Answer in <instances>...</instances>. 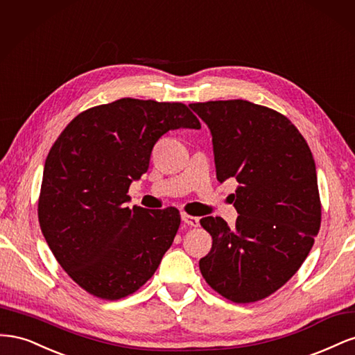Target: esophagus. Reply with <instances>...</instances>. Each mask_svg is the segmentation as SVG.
I'll return each instance as SVG.
<instances>
[{
  "instance_id": "1",
  "label": "esophagus",
  "mask_w": 355,
  "mask_h": 355,
  "mask_svg": "<svg viewBox=\"0 0 355 355\" xmlns=\"http://www.w3.org/2000/svg\"><path fill=\"white\" fill-rule=\"evenodd\" d=\"M182 220H184L189 227H198L200 225V218L196 216H189L187 213H182Z\"/></svg>"
}]
</instances>
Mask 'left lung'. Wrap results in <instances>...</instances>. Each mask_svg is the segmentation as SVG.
Here are the masks:
<instances>
[{
    "label": "left lung",
    "instance_id": "left-lung-1",
    "mask_svg": "<svg viewBox=\"0 0 355 355\" xmlns=\"http://www.w3.org/2000/svg\"><path fill=\"white\" fill-rule=\"evenodd\" d=\"M189 108L211 133L219 182L234 178L235 228L207 216L213 239L200 271L219 295L249 304L284 286L306 259L321 222L315 163L288 118L252 102L214 101Z\"/></svg>",
    "mask_w": 355,
    "mask_h": 355
}]
</instances>
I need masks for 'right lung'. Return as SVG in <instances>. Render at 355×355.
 <instances>
[{
    "label": "right lung",
    "instance_id": "right-lung-1",
    "mask_svg": "<svg viewBox=\"0 0 355 355\" xmlns=\"http://www.w3.org/2000/svg\"><path fill=\"white\" fill-rule=\"evenodd\" d=\"M201 128L184 103L124 98L78 114L51 146L38 220L63 270L101 299L135 293L154 275L180 225L175 207H127L158 139Z\"/></svg>",
    "mask_w": 355,
    "mask_h": 355
}]
</instances>
